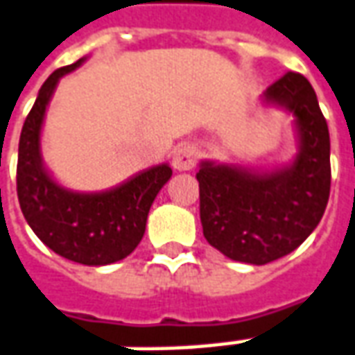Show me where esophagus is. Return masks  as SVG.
<instances>
[{"instance_id":"esophagus-1","label":"esophagus","mask_w":355,"mask_h":355,"mask_svg":"<svg viewBox=\"0 0 355 355\" xmlns=\"http://www.w3.org/2000/svg\"><path fill=\"white\" fill-rule=\"evenodd\" d=\"M196 161H198V155H196L194 148H190V146H178L175 153H173V167L178 171H190L196 165Z\"/></svg>"}]
</instances>
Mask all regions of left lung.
<instances>
[{
    "instance_id": "obj_1",
    "label": "left lung",
    "mask_w": 355,
    "mask_h": 355,
    "mask_svg": "<svg viewBox=\"0 0 355 355\" xmlns=\"http://www.w3.org/2000/svg\"><path fill=\"white\" fill-rule=\"evenodd\" d=\"M265 98L296 117V161L269 175L202 163L196 175L205 240L230 259L254 265L294 252L319 225L331 194L329 126L309 80L288 71Z\"/></svg>"
}]
</instances>
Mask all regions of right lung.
<instances>
[{
  "label": "right lung",
  "mask_w": 355,
  "mask_h": 355,
  "mask_svg": "<svg viewBox=\"0 0 355 355\" xmlns=\"http://www.w3.org/2000/svg\"><path fill=\"white\" fill-rule=\"evenodd\" d=\"M80 63L53 71L40 88L19 140L17 196L31 229L55 254L83 265H109L140 244L150 207L173 169L157 165L100 194L69 192L51 180L40 157V128L59 78Z\"/></svg>",
  "instance_id": "1"
}]
</instances>
